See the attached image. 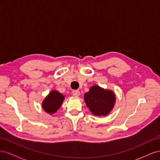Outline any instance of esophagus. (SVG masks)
Returning a JSON list of instances; mask_svg holds the SVG:
<instances>
[{"mask_svg": "<svg viewBox=\"0 0 160 160\" xmlns=\"http://www.w3.org/2000/svg\"><path fill=\"white\" fill-rule=\"evenodd\" d=\"M80 92L79 90H73L72 91V95L74 96H76V97H78L80 96Z\"/></svg>", "mask_w": 160, "mask_h": 160, "instance_id": "esophagus-1", "label": "esophagus"}]
</instances>
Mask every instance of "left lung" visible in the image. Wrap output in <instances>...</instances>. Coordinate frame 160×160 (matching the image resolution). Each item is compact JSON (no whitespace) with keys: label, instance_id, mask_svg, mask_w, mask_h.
Returning <instances> with one entry per match:
<instances>
[{"label":"left lung","instance_id":"8db88e82","mask_svg":"<svg viewBox=\"0 0 160 160\" xmlns=\"http://www.w3.org/2000/svg\"><path fill=\"white\" fill-rule=\"evenodd\" d=\"M115 95L110 90H104L98 86H93L84 94V101L88 108L96 116H106L114 107Z\"/></svg>","mask_w":160,"mask_h":160}]
</instances>
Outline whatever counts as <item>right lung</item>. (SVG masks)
<instances>
[{"mask_svg":"<svg viewBox=\"0 0 160 160\" xmlns=\"http://www.w3.org/2000/svg\"><path fill=\"white\" fill-rule=\"evenodd\" d=\"M64 96L57 91H52L42 102L43 109L49 114H52L59 109Z\"/></svg>","mask_w":160,"mask_h":160,"instance_id":"add662e5","label":"right lung"}]
</instances>
